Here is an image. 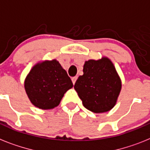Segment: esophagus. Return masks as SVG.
I'll return each instance as SVG.
<instances>
[{
	"label": "esophagus",
	"mask_w": 150,
	"mask_h": 150,
	"mask_svg": "<svg viewBox=\"0 0 150 150\" xmlns=\"http://www.w3.org/2000/svg\"><path fill=\"white\" fill-rule=\"evenodd\" d=\"M77 76H75V77H73L71 78V81H72V83H73V85H75V81H76V80H77Z\"/></svg>",
	"instance_id": "1"
}]
</instances>
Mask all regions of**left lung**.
Masks as SVG:
<instances>
[{"instance_id":"8db88e82","label":"left lung","mask_w":150,"mask_h":150,"mask_svg":"<svg viewBox=\"0 0 150 150\" xmlns=\"http://www.w3.org/2000/svg\"><path fill=\"white\" fill-rule=\"evenodd\" d=\"M75 91L83 106L100 114L115 106L122 88V82L115 66L109 58L85 62L83 75L75 84Z\"/></svg>"}]
</instances>
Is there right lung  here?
I'll use <instances>...</instances> for the list:
<instances>
[{
  "mask_svg": "<svg viewBox=\"0 0 150 150\" xmlns=\"http://www.w3.org/2000/svg\"><path fill=\"white\" fill-rule=\"evenodd\" d=\"M73 84L67 72L56 59L39 62L24 80V88L33 105L50 110L60 104Z\"/></svg>",
  "mask_w": 150,
  "mask_h": 150,
  "instance_id": "obj_1",
  "label": "right lung"
}]
</instances>
